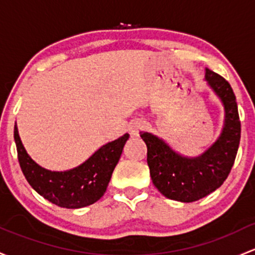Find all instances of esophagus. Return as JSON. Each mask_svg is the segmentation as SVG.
<instances>
[{
    "label": "esophagus",
    "instance_id": "34e87169",
    "mask_svg": "<svg viewBox=\"0 0 255 255\" xmlns=\"http://www.w3.org/2000/svg\"><path fill=\"white\" fill-rule=\"evenodd\" d=\"M144 127H145V125H144L141 121L136 120V121H133V122H130L128 129H129L130 134H132L133 136H136V135H139L140 130L144 129Z\"/></svg>",
    "mask_w": 255,
    "mask_h": 255
}]
</instances>
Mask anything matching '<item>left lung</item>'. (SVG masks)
I'll use <instances>...</instances> for the list:
<instances>
[{
    "mask_svg": "<svg viewBox=\"0 0 255 255\" xmlns=\"http://www.w3.org/2000/svg\"><path fill=\"white\" fill-rule=\"evenodd\" d=\"M205 78L225 106V127L213 146L202 156L188 159L150 133L140 136L148 148L146 161L152 183L168 199L191 203L206 197L225 182L234 166L241 139V121L231 85L224 77L206 69Z\"/></svg>",
    "mask_w": 255,
    "mask_h": 255,
    "instance_id": "obj_1",
    "label": "left lung"
}]
</instances>
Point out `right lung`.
<instances>
[{
	"instance_id": "obj_1",
	"label": "right lung",
	"mask_w": 255,
	"mask_h": 255,
	"mask_svg": "<svg viewBox=\"0 0 255 255\" xmlns=\"http://www.w3.org/2000/svg\"><path fill=\"white\" fill-rule=\"evenodd\" d=\"M128 136L125 134L101 146L73 170L55 172L45 170L31 160L21 144L17 126L14 127L18 161L28 183L52 204L67 209L84 208L103 197Z\"/></svg>"
}]
</instances>
